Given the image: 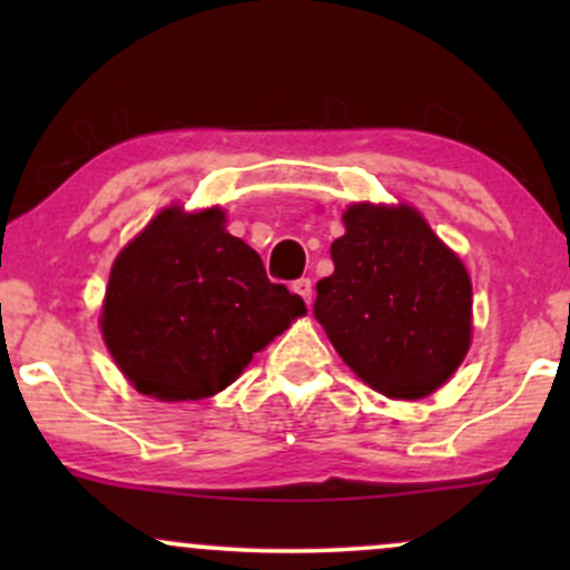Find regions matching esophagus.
Instances as JSON below:
<instances>
[{"mask_svg": "<svg viewBox=\"0 0 570 570\" xmlns=\"http://www.w3.org/2000/svg\"><path fill=\"white\" fill-rule=\"evenodd\" d=\"M292 289L297 292L299 297L305 299V305H307V307H311V303H313V284H311V278H299V281H294Z\"/></svg>", "mask_w": 570, "mask_h": 570, "instance_id": "esophagus-1", "label": "esophagus"}]
</instances>
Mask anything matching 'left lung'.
<instances>
[{
	"label": "left lung",
	"mask_w": 570,
	"mask_h": 570,
	"mask_svg": "<svg viewBox=\"0 0 570 570\" xmlns=\"http://www.w3.org/2000/svg\"><path fill=\"white\" fill-rule=\"evenodd\" d=\"M313 316L343 362L389 399L434 394L472 345V281L407 206L353 203Z\"/></svg>",
	"instance_id": "1"
}]
</instances>
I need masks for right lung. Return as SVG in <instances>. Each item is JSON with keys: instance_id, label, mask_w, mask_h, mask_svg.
Wrapping results in <instances>:
<instances>
[{"instance_id": "obj_1", "label": "right lung", "mask_w": 570, "mask_h": 570, "mask_svg": "<svg viewBox=\"0 0 570 570\" xmlns=\"http://www.w3.org/2000/svg\"><path fill=\"white\" fill-rule=\"evenodd\" d=\"M305 316L219 206H168L117 254L101 335L128 383L160 402L219 394L257 351Z\"/></svg>"}]
</instances>
